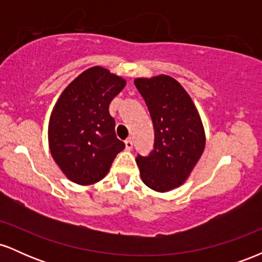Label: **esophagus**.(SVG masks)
I'll return each instance as SVG.
<instances>
[{"label":"esophagus","instance_id":"34e87169","mask_svg":"<svg viewBox=\"0 0 262 262\" xmlns=\"http://www.w3.org/2000/svg\"><path fill=\"white\" fill-rule=\"evenodd\" d=\"M124 144H125V149L127 150H132V148H133V141H132L130 138L125 140Z\"/></svg>","mask_w":262,"mask_h":262}]
</instances>
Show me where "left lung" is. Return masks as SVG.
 I'll list each match as a JSON object with an SVG mask.
<instances>
[{"instance_id":"left-lung-1","label":"left lung","mask_w":262,"mask_h":262,"mask_svg":"<svg viewBox=\"0 0 262 262\" xmlns=\"http://www.w3.org/2000/svg\"><path fill=\"white\" fill-rule=\"evenodd\" d=\"M134 83L148 106L155 134L151 152L135 159L141 180L154 191H171L187 180L202 155V121L188 93L172 77H140Z\"/></svg>"}]
</instances>
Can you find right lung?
I'll return each mask as SVG.
<instances>
[{
  "instance_id": "1",
  "label": "right lung",
  "mask_w": 262,
  "mask_h": 262,
  "mask_svg": "<svg viewBox=\"0 0 262 262\" xmlns=\"http://www.w3.org/2000/svg\"><path fill=\"white\" fill-rule=\"evenodd\" d=\"M124 86L122 77L95 66L79 75L56 102L48 128L50 152L73 182L92 185L101 181L124 149L108 111L111 101Z\"/></svg>"
}]
</instances>
